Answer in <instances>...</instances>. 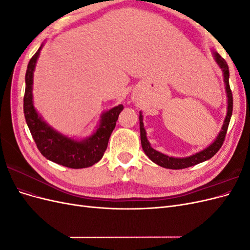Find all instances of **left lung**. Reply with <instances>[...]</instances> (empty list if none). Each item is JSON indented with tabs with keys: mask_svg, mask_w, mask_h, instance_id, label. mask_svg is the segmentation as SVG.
Segmentation results:
<instances>
[{
	"mask_svg": "<svg viewBox=\"0 0 250 250\" xmlns=\"http://www.w3.org/2000/svg\"><path fill=\"white\" fill-rule=\"evenodd\" d=\"M213 56L216 63L218 66L220 67L222 73H223V79H224V84H225V92H226V97H228V112H226V116L224 119L223 125L221 127L220 132L218 133L216 139L214 142L209 144V145L204 148L203 150L199 151V152H196L195 154H192L190 156L187 157H174V156H169L167 154H164L160 151H157L151 147L150 143L147 139V132L145 130V127H144L143 123V115L142 111H140V132H141V143H142V147L144 152L150 158L151 161L155 163L156 165L161 166L163 168L166 169H173V170H179V169H185L192 167V166H195L197 164L203 163L209 158L213 157L219 149L221 148L222 144L224 142L226 131H228L229 124L230 121V117L232 113V95H231V90L229 87V65L226 63L225 60L219 55V53L213 51Z\"/></svg>",
	"mask_w": 250,
	"mask_h": 250,
	"instance_id": "obj_1",
	"label": "left lung"
}]
</instances>
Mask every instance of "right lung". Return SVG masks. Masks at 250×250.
I'll list each match as a JSON object with an SVG mask.
<instances>
[{
    "instance_id": "obj_1",
    "label": "right lung",
    "mask_w": 250,
    "mask_h": 250,
    "mask_svg": "<svg viewBox=\"0 0 250 250\" xmlns=\"http://www.w3.org/2000/svg\"><path fill=\"white\" fill-rule=\"evenodd\" d=\"M43 43L30 59L25 76L24 113L26 123L36 146L47 160L72 169L87 168L99 162L105 150L123 105L104 111L96 130L87 138L76 140L50 126L37 112L33 103V73Z\"/></svg>"
}]
</instances>
